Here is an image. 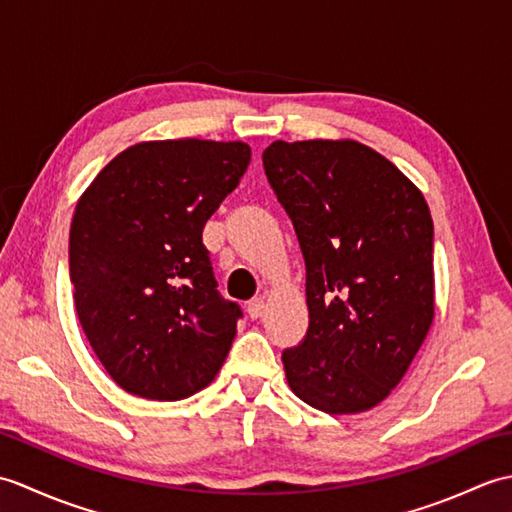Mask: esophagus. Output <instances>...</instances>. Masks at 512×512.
Listing matches in <instances>:
<instances>
[{"label": "esophagus", "mask_w": 512, "mask_h": 512, "mask_svg": "<svg viewBox=\"0 0 512 512\" xmlns=\"http://www.w3.org/2000/svg\"><path fill=\"white\" fill-rule=\"evenodd\" d=\"M264 308H266V301L264 297H255L248 301V317L250 319H259L264 314Z\"/></svg>", "instance_id": "obj_1"}]
</instances>
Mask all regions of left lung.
<instances>
[{
    "instance_id": "1",
    "label": "left lung",
    "mask_w": 512,
    "mask_h": 512,
    "mask_svg": "<svg viewBox=\"0 0 512 512\" xmlns=\"http://www.w3.org/2000/svg\"><path fill=\"white\" fill-rule=\"evenodd\" d=\"M264 171L306 262L310 325L290 389L325 413L385 400L433 321V220L416 184L356 140H275Z\"/></svg>"
}]
</instances>
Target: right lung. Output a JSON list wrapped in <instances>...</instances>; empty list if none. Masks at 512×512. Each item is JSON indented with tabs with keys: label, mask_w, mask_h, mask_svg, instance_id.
<instances>
[{
	"label": "right lung",
	"mask_w": 512,
	"mask_h": 512,
	"mask_svg": "<svg viewBox=\"0 0 512 512\" xmlns=\"http://www.w3.org/2000/svg\"><path fill=\"white\" fill-rule=\"evenodd\" d=\"M250 162L244 143L154 140L81 195L70 279L81 328L118 387L182 400L220 372L242 308L217 292L202 228Z\"/></svg>",
	"instance_id": "1"
}]
</instances>
